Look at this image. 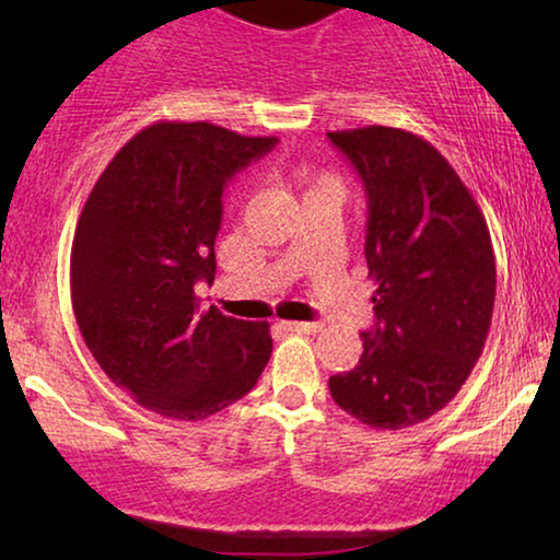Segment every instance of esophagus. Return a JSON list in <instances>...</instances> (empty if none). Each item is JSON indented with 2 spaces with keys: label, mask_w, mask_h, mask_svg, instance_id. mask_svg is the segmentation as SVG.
<instances>
[{
  "label": "esophagus",
  "mask_w": 560,
  "mask_h": 560,
  "mask_svg": "<svg viewBox=\"0 0 560 560\" xmlns=\"http://www.w3.org/2000/svg\"><path fill=\"white\" fill-rule=\"evenodd\" d=\"M285 331H293V334H316L320 331V324H303V320H282L280 324Z\"/></svg>",
  "instance_id": "esophagus-1"
}]
</instances>
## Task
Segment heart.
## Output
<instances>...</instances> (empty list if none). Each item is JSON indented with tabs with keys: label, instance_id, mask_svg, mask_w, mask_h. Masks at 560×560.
Listing matches in <instances>:
<instances>
[{
	"label": "heart",
	"instance_id": "heart-1",
	"mask_svg": "<svg viewBox=\"0 0 560 560\" xmlns=\"http://www.w3.org/2000/svg\"><path fill=\"white\" fill-rule=\"evenodd\" d=\"M308 180H311V188H324V186L341 188L339 178H336V175H331V173H313V175H308Z\"/></svg>",
	"mask_w": 560,
	"mask_h": 560
}]
</instances>
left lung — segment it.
<instances>
[{
    "mask_svg": "<svg viewBox=\"0 0 560 560\" xmlns=\"http://www.w3.org/2000/svg\"><path fill=\"white\" fill-rule=\"evenodd\" d=\"M364 183L374 324L354 370L328 380L334 402L400 431L454 400L492 326L497 267L487 219L448 160L395 127L328 132Z\"/></svg>",
    "mask_w": 560,
    "mask_h": 560,
    "instance_id": "left-lung-1",
    "label": "left lung"
}]
</instances>
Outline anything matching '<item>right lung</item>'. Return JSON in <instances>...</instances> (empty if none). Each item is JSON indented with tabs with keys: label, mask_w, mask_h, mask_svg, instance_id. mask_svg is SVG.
<instances>
[{
	"label": "right lung",
	"mask_w": 560,
	"mask_h": 560,
	"mask_svg": "<svg viewBox=\"0 0 560 560\" xmlns=\"http://www.w3.org/2000/svg\"><path fill=\"white\" fill-rule=\"evenodd\" d=\"M209 121H155L91 188L71 247V301L98 366L171 420H203L257 385L270 324L198 311L213 282L226 180L275 148Z\"/></svg>",
	"instance_id": "add662e5"
}]
</instances>
